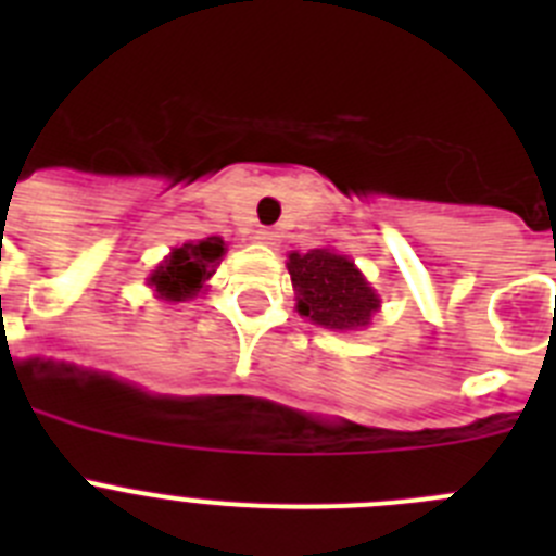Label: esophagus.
<instances>
[{
    "mask_svg": "<svg viewBox=\"0 0 556 556\" xmlns=\"http://www.w3.org/2000/svg\"><path fill=\"white\" fill-rule=\"evenodd\" d=\"M255 239L262 244H267V248H278V244H281V233L273 228H258L255 230Z\"/></svg>",
    "mask_w": 556,
    "mask_h": 556,
    "instance_id": "34e87169",
    "label": "esophagus"
}]
</instances>
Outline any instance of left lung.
<instances>
[{
  "label": "left lung",
  "mask_w": 556,
  "mask_h": 556,
  "mask_svg": "<svg viewBox=\"0 0 556 556\" xmlns=\"http://www.w3.org/2000/svg\"><path fill=\"white\" fill-rule=\"evenodd\" d=\"M287 269L298 294V312L323 328L358 331L370 326L381 306L376 289L348 255L328 248L289 253Z\"/></svg>",
  "instance_id": "1"
}]
</instances>
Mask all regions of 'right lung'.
Returning a JSON list of instances; mask_svg holds the SVG:
<instances>
[{"label": "right lung", "instance_id": "1", "mask_svg": "<svg viewBox=\"0 0 556 556\" xmlns=\"http://www.w3.org/2000/svg\"><path fill=\"white\" fill-rule=\"evenodd\" d=\"M225 242L219 236H208L200 242H186L180 248H172L159 267L152 269L150 287L166 301H189L203 292L205 281L211 278L214 267L223 262Z\"/></svg>", "mask_w": 556, "mask_h": 556}]
</instances>
